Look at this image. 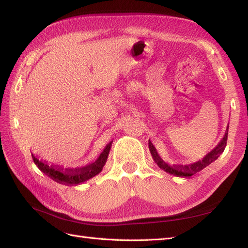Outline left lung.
<instances>
[{"label":"left lung","mask_w":248,"mask_h":248,"mask_svg":"<svg viewBox=\"0 0 248 248\" xmlns=\"http://www.w3.org/2000/svg\"><path fill=\"white\" fill-rule=\"evenodd\" d=\"M227 136H228V125L225 134H224L223 138L220 140V142L215 147L214 150H211L209 153H207L205 156L202 158V160H198L193 164L190 165H185V166H170L167 164L163 158L159 156L156 149L153 146V143L149 140V150L151 152L152 157L154 159V162L156 163V165L159 167L160 169L166 171L167 173H170L172 175H175L178 177H190L194 175L195 173H198L201 170H203L206 168L207 166H209L212 162L220 156V155L223 153L224 149L226 147V142H227Z\"/></svg>","instance_id":"obj_1"}]
</instances>
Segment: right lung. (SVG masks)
Here are the masks:
<instances>
[{"label": "right lung", "instance_id": "obj_1", "mask_svg": "<svg viewBox=\"0 0 248 248\" xmlns=\"http://www.w3.org/2000/svg\"><path fill=\"white\" fill-rule=\"evenodd\" d=\"M112 142L113 141L108 143L94 163H92L88 166H84L82 168L63 169L62 167L59 166L48 165L47 163L43 162V160L37 158L32 153L31 156L33 159V163L37 165L38 168L41 170L43 173L48 175L50 178H53L55 182L63 184V185H78V184H81L85 181L90 180V178L94 177L98 173H100L103 166L107 163L108 153H110L112 147Z\"/></svg>", "mask_w": 248, "mask_h": 248}]
</instances>
